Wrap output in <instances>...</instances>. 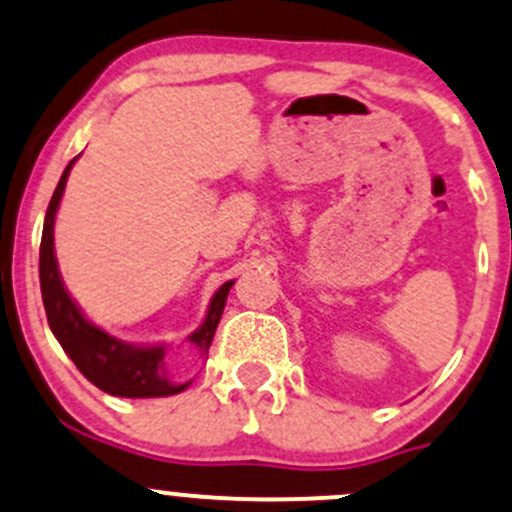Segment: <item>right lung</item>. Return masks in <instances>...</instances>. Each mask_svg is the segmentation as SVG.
I'll use <instances>...</instances> for the list:
<instances>
[{
  "label": "right lung",
  "instance_id": "right-lung-1",
  "mask_svg": "<svg viewBox=\"0 0 512 512\" xmlns=\"http://www.w3.org/2000/svg\"><path fill=\"white\" fill-rule=\"evenodd\" d=\"M73 157L63 175L56 184V192L51 197L49 209H46L44 219V234H41V251H39V281H41V298H44L46 318H49L51 333L61 342L66 355L71 357L73 365L81 370L88 382L96 384L103 392L113 394V397H130V399H145V397H172V394L182 392L189 387V382L177 384L175 379L167 374L165 367V347H135L123 340H115L113 335L103 333L93 323L83 318L78 305L73 303L71 295L63 288L59 266H56L54 256V219L56 209L66 189L68 172H71ZM234 281H226L224 286L214 293L209 313L204 318L202 328L194 330L189 335V342L197 347L199 352H209L217 325L224 313L226 295H229Z\"/></svg>",
  "mask_w": 512,
  "mask_h": 512
}]
</instances>
